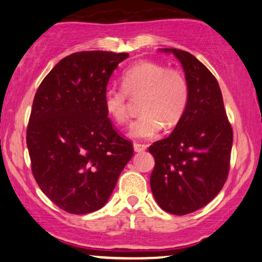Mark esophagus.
<instances>
[{
	"mask_svg": "<svg viewBox=\"0 0 262 262\" xmlns=\"http://www.w3.org/2000/svg\"><path fill=\"white\" fill-rule=\"evenodd\" d=\"M133 148H134V151L137 152H143L146 150V145L145 144H139V143H134L133 144Z\"/></svg>",
	"mask_w": 262,
	"mask_h": 262,
	"instance_id": "obj_1",
	"label": "esophagus"
}]
</instances>
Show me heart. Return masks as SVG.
Instances as JSON below:
<instances>
[{
	"label": "heart",
	"instance_id": "b5f03b06",
	"mask_svg": "<svg viewBox=\"0 0 262 262\" xmlns=\"http://www.w3.org/2000/svg\"><path fill=\"white\" fill-rule=\"evenodd\" d=\"M140 116L129 128V135L150 139L164 125L172 128L182 119L189 101V87L182 73L154 61H140L122 75V87L110 86L103 92V107L114 122L124 124L129 119L128 96L137 97Z\"/></svg>",
	"mask_w": 262,
	"mask_h": 262
}]
</instances>
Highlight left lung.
Segmentation results:
<instances>
[{
  "label": "left lung",
  "instance_id": "obj_1",
  "mask_svg": "<svg viewBox=\"0 0 262 262\" xmlns=\"http://www.w3.org/2000/svg\"><path fill=\"white\" fill-rule=\"evenodd\" d=\"M160 50L172 53L181 62L189 101L172 133L150 145L155 160L150 186L161 209L185 215L208 204L223 188L233 130L218 81L208 69L187 52Z\"/></svg>",
  "mask_w": 262,
  "mask_h": 262
}]
</instances>
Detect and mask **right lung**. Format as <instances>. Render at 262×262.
Returning a JSON list of instances; mask_svg holds the SVG:
<instances>
[{"mask_svg":"<svg viewBox=\"0 0 262 262\" xmlns=\"http://www.w3.org/2000/svg\"><path fill=\"white\" fill-rule=\"evenodd\" d=\"M128 53H74L38 87L27 128L32 172L59 208L86 214L107 203L133 156L103 107L111 75Z\"/></svg>","mask_w":262,"mask_h":262,"instance_id":"obj_1","label":"right lung"}]
</instances>
